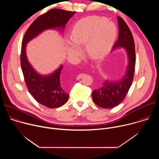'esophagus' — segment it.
<instances>
[{
  "mask_svg": "<svg viewBox=\"0 0 159 159\" xmlns=\"http://www.w3.org/2000/svg\"><path fill=\"white\" fill-rule=\"evenodd\" d=\"M83 76H84V74H79V75L77 76L76 79H77V80H80Z\"/></svg>",
  "mask_w": 159,
  "mask_h": 159,
  "instance_id": "obj_1",
  "label": "esophagus"
}]
</instances>
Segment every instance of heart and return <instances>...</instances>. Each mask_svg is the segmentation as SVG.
Segmentation results:
<instances>
[{
    "label": "heart",
    "instance_id": "b5f03b06",
    "mask_svg": "<svg viewBox=\"0 0 159 159\" xmlns=\"http://www.w3.org/2000/svg\"><path fill=\"white\" fill-rule=\"evenodd\" d=\"M116 35V28L111 22L105 17L92 16L84 18L74 26L71 39L77 47L85 44L86 55L92 58L103 57L110 49ZM79 49L74 46L69 48L72 57L78 56Z\"/></svg>",
    "mask_w": 159,
    "mask_h": 159
}]
</instances>
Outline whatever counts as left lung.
<instances>
[{"mask_svg":"<svg viewBox=\"0 0 159 159\" xmlns=\"http://www.w3.org/2000/svg\"><path fill=\"white\" fill-rule=\"evenodd\" d=\"M119 35L112 48L125 47L128 55V66L126 74L124 78L117 82L104 81L101 87L94 89L92 93L93 99L98 106L109 109L120 104L125 98L132 84L135 69L134 42L130 29L125 21L118 17Z\"/></svg>","mask_w":159,"mask_h":159,"instance_id":"left-lung-1","label":"left lung"}]
</instances>
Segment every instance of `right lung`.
<instances>
[{
	"label": "right lung",
	"instance_id": "obj_1",
	"mask_svg": "<svg viewBox=\"0 0 159 159\" xmlns=\"http://www.w3.org/2000/svg\"><path fill=\"white\" fill-rule=\"evenodd\" d=\"M75 11L52 9L38 17L26 31L22 41L20 66L30 93L39 104L49 108L58 107L69 99V94L61 85L60 74L63 66L48 76L38 74L29 63L25 48L26 43L43 31L57 28H64Z\"/></svg>",
	"mask_w": 159,
	"mask_h": 159
}]
</instances>
